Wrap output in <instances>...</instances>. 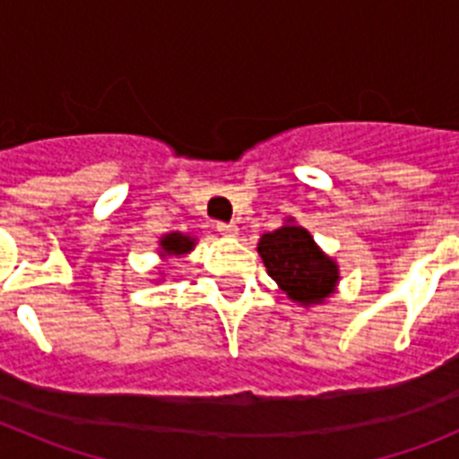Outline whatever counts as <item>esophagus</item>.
<instances>
[{"instance_id":"obj_1","label":"esophagus","mask_w":459,"mask_h":459,"mask_svg":"<svg viewBox=\"0 0 459 459\" xmlns=\"http://www.w3.org/2000/svg\"><path fill=\"white\" fill-rule=\"evenodd\" d=\"M218 232L222 234V237L227 238H237L238 237V225H234V222H218Z\"/></svg>"}]
</instances>
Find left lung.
Instances as JSON below:
<instances>
[{
	"mask_svg": "<svg viewBox=\"0 0 459 459\" xmlns=\"http://www.w3.org/2000/svg\"><path fill=\"white\" fill-rule=\"evenodd\" d=\"M257 253L278 290L285 291L287 299L299 306H322L338 290V262L328 257L312 234L294 218H287L285 225L273 232L262 234Z\"/></svg>",
	"mask_w": 459,
	"mask_h": 459,
	"instance_id": "obj_1",
	"label": "left lung"
}]
</instances>
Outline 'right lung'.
Masks as SVG:
<instances>
[{
    "label": "right lung",
    "instance_id": "add662e5",
    "mask_svg": "<svg viewBox=\"0 0 459 459\" xmlns=\"http://www.w3.org/2000/svg\"><path fill=\"white\" fill-rule=\"evenodd\" d=\"M195 246H197V238L190 237V234L169 232L163 234L160 241H158V255H160L163 262L169 257H184L190 250H195ZM160 280H163V275H160Z\"/></svg>",
    "mask_w": 459,
    "mask_h": 459
}]
</instances>
